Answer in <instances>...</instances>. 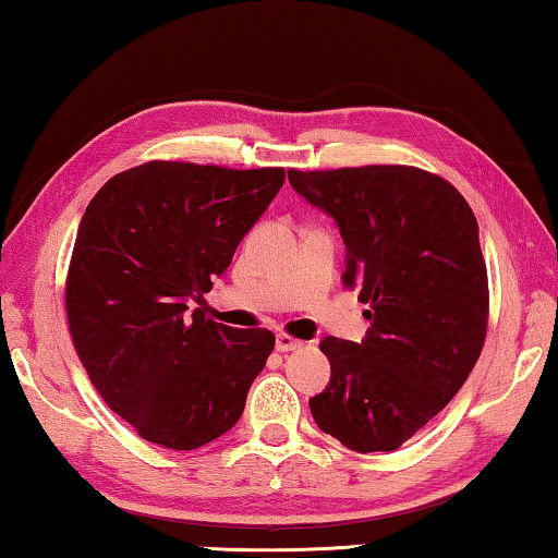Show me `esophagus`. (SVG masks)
Instances as JSON below:
<instances>
[{
  "mask_svg": "<svg viewBox=\"0 0 558 558\" xmlns=\"http://www.w3.org/2000/svg\"><path fill=\"white\" fill-rule=\"evenodd\" d=\"M300 347H302V342L295 337H290V335H278L276 337L278 352H295V349H300Z\"/></svg>",
  "mask_w": 558,
  "mask_h": 558,
  "instance_id": "34e87169",
  "label": "esophagus"
}]
</instances>
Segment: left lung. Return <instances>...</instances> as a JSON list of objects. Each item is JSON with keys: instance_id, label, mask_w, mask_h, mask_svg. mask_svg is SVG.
<instances>
[{"instance_id": "left-lung-1", "label": "left lung", "mask_w": 558, "mask_h": 558, "mask_svg": "<svg viewBox=\"0 0 558 558\" xmlns=\"http://www.w3.org/2000/svg\"><path fill=\"white\" fill-rule=\"evenodd\" d=\"M288 179L337 221L342 280L372 323L362 344L323 339L332 379L310 411L349 450L401 448L446 409L483 352L489 290L475 214L456 186L418 167L288 169Z\"/></svg>"}]
</instances>
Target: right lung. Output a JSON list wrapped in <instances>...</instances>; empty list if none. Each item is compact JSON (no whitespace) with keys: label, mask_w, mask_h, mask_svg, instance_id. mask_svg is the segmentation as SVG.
<instances>
[{"label":"right lung","mask_w":558,"mask_h":558,"mask_svg":"<svg viewBox=\"0 0 558 558\" xmlns=\"http://www.w3.org/2000/svg\"><path fill=\"white\" fill-rule=\"evenodd\" d=\"M282 182V167L155 159L108 179L83 214L65 278L71 339L102 401L145 440L194 450L239 423L276 337L192 302Z\"/></svg>","instance_id":"add662e5"}]
</instances>
